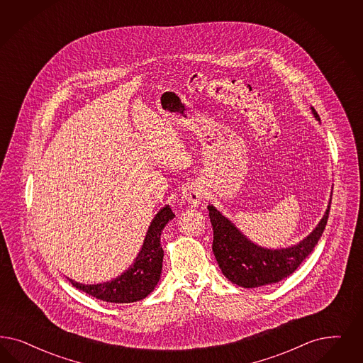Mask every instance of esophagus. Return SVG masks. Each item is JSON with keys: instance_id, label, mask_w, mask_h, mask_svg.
Returning a JSON list of instances; mask_svg holds the SVG:
<instances>
[{"instance_id": "34e87169", "label": "esophagus", "mask_w": 363, "mask_h": 363, "mask_svg": "<svg viewBox=\"0 0 363 363\" xmlns=\"http://www.w3.org/2000/svg\"><path fill=\"white\" fill-rule=\"evenodd\" d=\"M182 197L185 199V201H188L190 205H194V206L199 205L202 200V190H201L200 185L194 184V182L186 185L182 190Z\"/></svg>"}]
</instances>
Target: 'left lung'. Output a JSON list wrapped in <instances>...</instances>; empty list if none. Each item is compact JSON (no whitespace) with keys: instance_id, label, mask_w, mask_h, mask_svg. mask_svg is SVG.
<instances>
[{"instance_id":"left-lung-1","label":"left lung","mask_w":363,"mask_h":363,"mask_svg":"<svg viewBox=\"0 0 363 363\" xmlns=\"http://www.w3.org/2000/svg\"><path fill=\"white\" fill-rule=\"evenodd\" d=\"M313 116L320 122L319 115ZM331 200L313 232L295 245L280 250L264 248L250 241L229 218L208 205L213 226V253L228 280L240 287L256 288L279 283L292 275L313 252L325 230Z\"/></svg>"}]
</instances>
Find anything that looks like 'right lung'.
Returning <instances> with one entry per match:
<instances>
[{
    "label": "right lung",
    "instance_id": "obj_1",
    "mask_svg": "<svg viewBox=\"0 0 363 363\" xmlns=\"http://www.w3.org/2000/svg\"><path fill=\"white\" fill-rule=\"evenodd\" d=\"M174 216L169 205H164L155 214L134 263L122 275L99 284H83L69 277L67 279L77 289L107 303H133L145 299L161 279L163 262L161 235L163 228Z\"/></svg>",
    "mask_w": 363,
    "mask_h": 363
}]
</instances>
